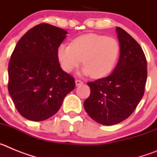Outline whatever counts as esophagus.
Returning <instances> with one entry per match:
<instances>
[{
	"label": "esophagus",
	"mask_w": 157,
	"mask_h": 157,
	"mask_svg": "<svg viewBox=\"0 0 157 157\" xmlns=\"http://www.w3.org/2000/svg\"><path fill=\"white\" fill-rule=\"evenodd\" d=\"M82 82L81 81V80H79V79H76L75 80V84H76V86H79V85H81V84H82Z\"/></svg>",
	"instance_id": "esophagus-1"
}]
</instances>
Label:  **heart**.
Listing matches in <instances>:
<instances>
[{
    "instance_id": "obj_1",
    "label": "heart",
    "mask_w": 157,
    "mask_h": 157,
    "mask_svg": "<svg viewBox=\"0 0 157 157\" xmlns=\"http://www.w3.org/2000/svg\"><path fill=\"white\" fill-rule=\"evenodd\" d=\"M120 45L115 38L97 34H87L77 37L71 45L61 44L57 56L61 67L71 72L82 63V74L99 78L112 71L120 54Z\"/></svg>"
}]
</instances>
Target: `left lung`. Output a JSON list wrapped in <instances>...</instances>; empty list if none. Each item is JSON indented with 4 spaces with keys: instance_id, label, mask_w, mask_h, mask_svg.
I'll return each mask as SVG.
<instances>
[{
    "instance_id": "1",
    "label": "left lung",
    "mask_w": 157,
    "mask_h": 157,
    "mask_svg": "<svg viewBox=\"0 0 157 157\" xmlns=\"http://www.w3.org/2000/svg\"><path fill=\"white\" fill-rule=\"evenodd\" d=\"M120 45L117 66L110 75L89 82L90 97L84 109L96 122L111 126L132 114L145 92L147 61L140 45L128 33L116 27Z\"/></svg>"
}]
</instances>
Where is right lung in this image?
I'll return each instance as SVG.
<instances>
[{
	"label": "right lung",
	"mask_w": 157,
	"mask_h": 157,
	"mask_svg": "<svg viewBox=\"0 0 157 157\" xmlns=\"http://www.w3.org/2000/svg\"><path fill=\"white\" fill-rule=\"evenodd\" d=\"M67 34L41 23L29 30L14 48L8 63V93L19 114L27 120L42 121L56 114L75 86L57 56Z\"/></svg>",
	"instance_id": "obj_1"
}]
</instances>
